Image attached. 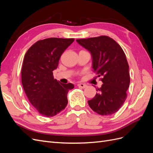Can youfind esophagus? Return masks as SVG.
I'll use <instances>...</instances> for the list:
<instances>
[{
	"mask_svg": "<svg viewBox=\"0 0 153 153\" xmlns=\"http://www.w3.org/2000/svg\"><path fill=\"white\" fill-rule=\"evenodd\" d=\"M77 85H78V87L82 88V89H85V88H86L87 87V85L84 84H77Z\"/></svg>",
	"mask_w": 153,
	"mask_h": 153,
	"instance_id": "obj_1",
	"label": "esophagus"
}]
</instances>
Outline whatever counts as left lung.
Segmentation results:
<instances>
[{
    "instance_id": "left-lung-1",
    "label": "left lung",
    "mask_w": 153,
    "mask_h": 153,
    "mask_svg": "<svg viewBox=\"0 0 153 153\" xmlns=\"http://www.w3.org/2000/svg\"><path fill=\"white\" fill-rule=\"evenodd\" d=\"M76 41L91 53L94 72L99 77L103 76L100 80L103 84L88 104L101 115L115 113L127 98L130 82L129 65L123 50L107 36L78 39Z\"/></svg>"
}]
</instances>
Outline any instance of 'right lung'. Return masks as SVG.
Returning a JSON list of instances; mask_svg holds the SVG:
<instances>
[{"mask_svg":"<svg viewBox=\"0 0 153 153\" xmlns=\"http://www.w3.org/2000/svg\"><path fill=\"white\" fill-rule=\"evenodd\" d=\"M74 40L57 38L39 40L25 55L21 71L22 85L30 103L43 116H55L68 104V91L74 85L54 79L53 71Z\"/></svg>","mask_w":153,"mask_h":153,"instance_id":"1","label":"right lung"}]
</instances>
